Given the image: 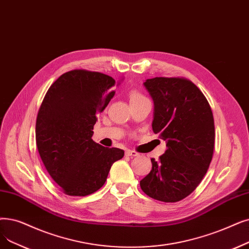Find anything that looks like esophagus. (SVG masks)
Segmentation results:
<instances>
[{"instance_id":"obj_1","label":"esophagus","mask_w":249,"mask_h":249,"mask_svg":"<svg viewBox=\"0 0 249 249\" xmlns=\"http://www.w3.org/2000/svg\"><path fill=\"white\" fill-rule=\"evenodd\" d=\"M125 155L128 156V157H138L139 154L137 153V151H134V150H130V149H127L125 151Z\"/></svg>"}]
</instances>
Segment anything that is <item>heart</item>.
<instances>
[{
    "instance_id": "obj_1",
    "label": "heart",
    "mask_w": 249,
    "mask_h": 249,
    "mask_svg": "<svg viewBox=\"0 0 249 249\" xmlns=\"http://www.w3.org/2000/svg\"><path fill=\"white\" fill-rule=\"evenodd\" d=\"M145 96L143 94L140 93L139 91H137L136 89L131 90L130 92V101H135V100H139V99H143Z\"/></svg>"
}]
</instances>
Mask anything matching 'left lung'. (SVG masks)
I'll return each mask as SVG.
<instances>
[{
    "mask_svg": "<svg viewBox=\"0 0 249 249\" xmlns=\"http://www.w3.org/2000/svg\"><path fill=\"white\" fill-rule=\"evenodd\" d=\"M155 103L153 130L167 149L140 181L149 197L177 202L187 197L207 174L214 148V121L201 90L184 77L146 79Z\"/></svg>",
    "mask_w": 249,
    "mask_h": 249,
    "instance_id": "obj_1",
    "label": "left lung"
}]
</instances>
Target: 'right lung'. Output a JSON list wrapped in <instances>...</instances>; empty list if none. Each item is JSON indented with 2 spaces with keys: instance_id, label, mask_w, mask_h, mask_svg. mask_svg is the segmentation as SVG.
<instances>
[{
  "instance_id": "obj_1",
  "label": "right lung",
  "mask_w": 249,
  "mask_h": 249,
  "mask_svg": "<svg viewBox=\"0 0 249 249\" xmlns=\"http://www.w3.org/2000/svg\"><path fill=\"white\" fill-rule=\"evenodd\" d=\"M109 75L84 69L62 74L48 89L37 113L36 140L50 176L63 193L86 196L98 191L124 150L92 140L96 115L115 91Z\"/></svg>"
}]
</instances>
